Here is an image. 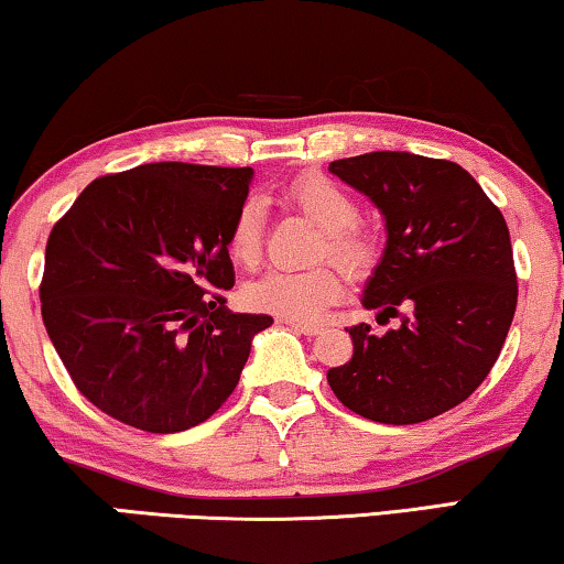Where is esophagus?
Returning a JSON list of instances; mask_svg holds the SVG:
<instances>
[{
  "mask_svg": "<svg viewBox=\"0 0 564 564\" xmlns=\"http://www.w3.org/2000/svg\"><path fill=\"white\" fill-rule=\"evenodd\" d=\"M281 324H285V327H291L293 332H299V335H306V337H314V335H319V332L324 329L319 322H299V319H281Z\"/></svg>",
  "mask_w": 564,
  "mask_h": 564,
  "instance_id": "obj_1",
  "label": "esophagus"
}]
</instances>
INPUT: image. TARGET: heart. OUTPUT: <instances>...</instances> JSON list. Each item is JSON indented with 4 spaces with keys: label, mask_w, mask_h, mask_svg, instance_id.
<instances>
[{
    "label": "heart",
    "mask_w": 564,
    "mask_h": 564,
    "mask_svg": "<svg viewBox=\"0 0 564 564\" xmlns=\"http://www.w3.org/2000/svg\"><path fill=\"white\" fill-rule=\"evenodd\" d=\"M291 202L306 212L324 229L322 256L337 260L345 271L358 273L372 263V242L358 227V204L343 186L327 176H304L291 186ZM227 250L235 263L252 268L263 250V206L245 199L237 209L227 235ZM345 289L343 275L332 265H314L306 271H271L245 289V304L256 312L275 314L281 319H314Z\"/></svg>",
    "instance_id": "obj_1"
}]
</instances>
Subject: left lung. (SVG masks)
Here are the masks:
<instances>
[{
	"mask_svg": "<svg viewBox=\"0 0 564 564\" xmlns=\"http://www.w3.org/2000/svg\"><path fill=\"white\" fill-rule=\"evenodd\" d=\"M329 171L386 217L383 260L362 304L372 335L350 327V362L327 372L347 409L380 424H419L463 403L494 368L519 299L506 219L463 165L411 153H365Z\"/></svg>",
	"mask_w": 564,
	"mask_h": 564,
	"instance_id": "obj_1",
	"label": "left lung"
}]
</instances>
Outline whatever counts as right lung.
I'll use <instances>...</instances> for the list:
<instances>
[{"label": "right lung", "mask_w": 564, "mask_h": 564, "mask_svg": "<svg viewBox=\"0 0 564 564\" xmlns=\"http://www.w3.org/2000/svg\"><path fill=\"white\" fill-rule=\"evenodd\" d=\"M252 169L148 163L94 178L45 245L41 312L84 399L134 430L202 424L268 314H232L227 235Z\"/></svg>", "instance_id": "1"}]
</instances>
